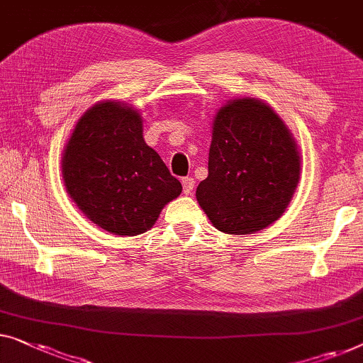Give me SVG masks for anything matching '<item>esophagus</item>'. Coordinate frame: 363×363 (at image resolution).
<instances>
[{
	"label": "esophagus",
	"instance_id": "obj_1",
	"mask_svg": "<svg viewBox=\"0 0 363 363\" xmlns=\"http://www.w3.org/2000/svg\"><path fill=\"white\" fill-rule=\"evenodd\" d=\"M182 185H183V193L185 194H190L194 188V178L193 177H185L182 180Z\"/></svg>",
	"mask_w": 363,
	"mask_h": 363
}]
</instances>
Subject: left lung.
<instances>
[{
	"instance_id": "8db88e82",
	"label": "left lung",
	"mask_w": 363,
	"mask_h": 363,
	"mask_svg": "<svg viewBox=\"0 0 363 363\" xmlns=\"http://www.w3.org/2000/svg\"><path fill=\"white\" fill-rule=\"evenodd\" d=\"M299 172L298 145L280 116L260 99L235 98L214 118L196 199L216 229L254 234L285 213Z\"/></svg>"
}]
</instances>
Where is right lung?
<instances>
[{"label": "right lung", "mask_w": 363, "mask_h": 363, "mask_svg": "<svg viewBox=\"0 0 363 363\" xmlns=\"http://www.w3.org/2000/svg\"><path fill=\"white\" fill-rule=\"evenodd\" d=\"M62 177L83 214L116 235L145 233L182 193V183L145 144L139 111L121 101H99L78 119Z\"/></svg>", "instance_id": "add662e5"}]
</instances>
